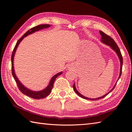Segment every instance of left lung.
<instances>
[{
  "label": "left lung",
  "mask_w": 132,
  "mask_h": 132,
  "mask_svg": "<svg viewBox=\"0 0 132 132\" xmlns=\"http://www.w3.org/2000/svg\"><path fill=\"white\" fill-rule=\"evenodd\" d=\"M100 35H101V41L103 43L106 44V45H108L109 46H110V47L113 50H114L116 53H117V54L118 55V57L119 59V61H120V63H121V68H120V74H119V76L118 77V80H119V79L120 78L121 76V74H122V65H123V58H122V54L121 53V51H120V50H119L118 46H117V45L116 44V43L115 42V41L113 40V38H112L110 36H109V35H106V34H105L104 32H103L102 31H100ZM118 80L117 81H118ZM117 82H116V84L114 85V86L113 87V88L112 89L109 93H107L106 94H105V95L102 96L101 97H97V98H89V97H85L84 96H83L82 95H81V94L79 93V92L77 90V89H76L75 87V83L73 85V89L74 90V91L76 93H77L78 94V95H79L80 97H82V98H84V99H86V100H99V99H101V98H102L104 97H105L106 96H107L108 94H109L110 93H111V91H112L114 89V87L116 86V84H117Z\"/></svg>",
  "instance_id": "1"
}]
</instances>
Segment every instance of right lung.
Wrapping results in <instances>:
<instances>
[{"label":"right lung","instance_id":"obj_1","mask_svg":"<svg viewBox=\"0 0 132 132\" xmlns=\"http://www.w3.org/2000/svg\"><path fill=\"white\" fill-rule=\"evenodd\" d=\"M50 26H51L50 25H48V24L39 25L37 26L32 27L30 30H28L19 39L16 44V45L14 47L13 52V53H12V55H11L12 74H13V77L15 79L16 82V84L19 87L20 91L22 94L27 96H29V97H31L32 98H34V99L44 98L45 97H46L47 96H48L51 93L52 89V88H53V84H54V82L55 79L57 78L58 76L61 75L62 74V71L56 74L51 78L48 85L45 89L43 90H41V91H32V90L27 89V87H26L24 85H23L19 81V80L17 78L16 75H15V71H14V55H15V54L16 52V50H17V48L19 45V43L21 42V41L22 40L23 38L26 37L27 36H28L29 35H31L32 34L34 33L36 31H38L39 30L43 29H46V28H48Z\"/></svg>","mask_w":132,"mask_h":132}]
</instances>
